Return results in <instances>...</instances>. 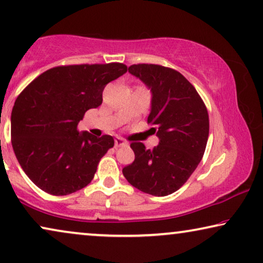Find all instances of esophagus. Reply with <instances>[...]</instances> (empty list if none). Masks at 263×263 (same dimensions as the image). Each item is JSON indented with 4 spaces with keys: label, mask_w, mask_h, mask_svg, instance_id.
Returning <instances> with one entry per match:
<instances>
[{
    "label": "esophagus",
    "mask_w": 263,
    "mask_h": 263,
    "mask_svg": "<svg viewBox=\"0 0 263 263\" xmlns=\"http://www.w3.org/2000/svg\"><path fill=\"white\" fill-rule=\"evenodd\" d=\"M125 145H127V142H125L124 139H122V138L115 139V147H122V146H125Z\"/></svg>",
    "instance_id": "1"
}]
</instances>
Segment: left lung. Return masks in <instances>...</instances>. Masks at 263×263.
<instances>
[{"mask_svg": "<svg viewBox=\"0 0 263 263\" xmlns=\"http://www.w3.org/2000/svg\"><path fill=\"white\" fill-rule=\"evenodd\" d=\"M128 70L152 92L147 123L154 125L159 145L146 149L142 142H132L135 159L122 172L136 189L166 196L188 181L202 159L210 133L207 107L195 87L172 68L140 63Z\"/></svg>", "mask_w": 263, "mask_h": 263, "instance_id": "left-lung-1", "label": "left lung"}]
</instances>
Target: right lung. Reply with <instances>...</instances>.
Returning <instances> with one entry per match:
<instances>
[{"label": "right lung", "instance_id": "1", "mask_svg": "<svg viewBox=\"0 0 263 263\" xmlns=\"http://www.w3.org/2000/svg\"><path fill=\"white\" fill-rule=\"evenodd\" d=\"M125 71L123 63L55 67L17 96L10 117L12 146L38 188L60 196L91 183L115 141L111 135L80 133L78 124L86 111L102 104L104 87Z\"/></svg>", "mask_w": 263, "mask_h": 263}]
</instances>
